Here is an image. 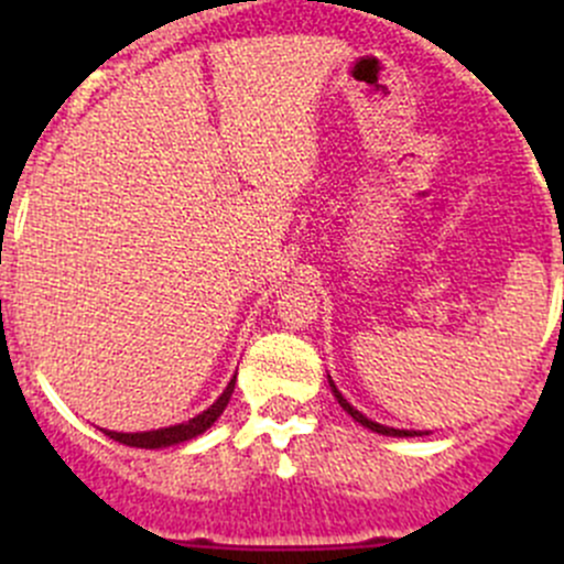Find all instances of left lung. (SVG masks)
<instances>
[{"instance_id": "obj_1", "label": "left lung", "mask_w": 564, "mask_h": 564, "mask_svg": "<svg viewBox=\"0 0 564 564\" xmlns=\"http://www.w3.org/2000/svg\"><path fill=\"white\" fill-rule=\"evenodd\" d=\"M327 379H329V377H327ZM329 390H333L335 401H338L340 406H344V412L351 414V420H355V423H360V425H366V429H371L373 434H382V436H423V434H429V431H403V429H390V425H382V423H373V420H368L366 414L357 412V409L351 406V403L346 401L344 395H340V390L335 388L333 379H329Z\"/></svg>"}]
</instances>
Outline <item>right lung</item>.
<instances>
[{
  "label": "right lung",
  "instance_id": "add662e5",
  "mask_svg": "<svg viewBox=\"0 0 564 564\" xmlns=\"http://www.w3.org/2000/svg\"><path fill=\"white\" fill-rule=\"evenodd\" d=\"M235 382H237V373L231 377V382L226 384V390L220 392L218 401H215L213 406H207L202 414L185 420V423L169 425V429L139 431V434H119V431H104V434L111 436L113 442H122V445H128V447H144V451H158V447H172V445H180V442L196 440V436H202L204 431L213 429L215 420L224 414L226 403H229L231 392H235Z\"/></svg>",
  "mask_w": 564,
  "mask_h": 564
}]
</instances>
